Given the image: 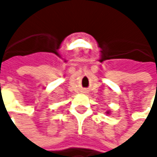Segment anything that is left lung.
<instances>
[{
	"label": "left lung",
	"instance_id": "8db88e82",
	"mask_svg": "<svg viewBox=\"0 0 157 157\" xmlns=\"http://www.w3.org/2000/svg\"><path fill=\"white\" fill-rule=\"evenodd\" d=\"M106 113H107V114H108V113H109V111H107V112H106Z\"/></svg>",
	"mask_w": 157,
	"mask_h": 157
}]
</instances>
